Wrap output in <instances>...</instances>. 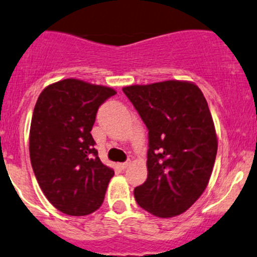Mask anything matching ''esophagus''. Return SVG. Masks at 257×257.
<instances>
[{
	"mask_svg": "<svg viewBox=\"0 0 257 257\" xmlns=\"http://www.w3.org/2000/svg\"><path fill=\"white\" fill-rule=\"evenodd\" d=\"M130 164H131V162H130V161H127V162H123V163H120V164H118V167H120V168H121V169H126V168H127Z\"/></svg>",
	"mask_w": 257,
	"mask_h": 257,
	"instance_id": "1",
	"label": "esophagus"
}]
</instances>
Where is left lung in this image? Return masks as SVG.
<instances>
[{
    "label": "left lung",
    "instance_id": "obj_1",
    "mask_svg": "<svg viewBox=\"0 0 257 257\" xmlns=\"http://www.w3.org/2000/svg\"><path fill=\"white\" fill-rule=\"evenodd\" d=\"M122 90L148 130V175L135 198L157 217L179 216L203 194L216 161L218 142L206 98L197 85L181 81Z\"/></svg>",
    "mask_w": 257,
    "mask_h": 257
}]
</instances>
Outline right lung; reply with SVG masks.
<instances>
[{
	"label": "right lung",
	"mask_w": 257,
	"mask_h": 257,
	"mask_svg": "<svg viewBox=\"0 0 257 257\" xmlns=\"http://www.w3.org/2000/svg\"><path fill=\"white\" fill-rule=\"evenodd\" d=\"M111 88L68 78L40 93L32 116L33 172L50 203L68 216H87L103 203L114 170L104 165L92 131Z\"/></svg>",
	"instance_id": "add662e5"
}]
</instances>
